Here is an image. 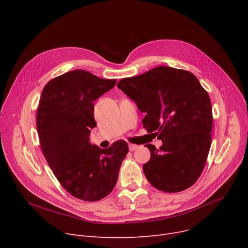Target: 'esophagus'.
Listing matches in <instances>:
<instances>
[{"mask_svg":"<svg viewBox=\"0 0 248 248\" xmlns=\"http://www.w3.org/2000/svg\"><path fill=\"white\" fill-rule=\"evenodd\" d=\"M137 148H138L137 145H132V144L128 145V149H129V151H131V152H134L135 150H137Z\"/></svg>","mask_w":248,"mask_h":248,"instance_id":"1","label":"esophagus"}]
</instances>
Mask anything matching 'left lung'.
Masks as SVG:
<instances>
[{"label": "left lung", "mask_w": 248, "mask_h": 248, "mask_svg": "<svg viewBox=\"0 0 248 248\" xmlns=\"http://www.w3.org/2000/svg\"><path fill=\"white\" fill-rule=\"evenodd\" d=\"M145 112L142 125L163 141L146 147L151 159L142 166L155 188L168 193L188 189L201 175L211 147L213 124L209 95L189 71L159 66L119 83Z\"/></svg>", "instance_id": "left-lung-1"}]
</instances>
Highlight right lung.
Segmentation results:
<instances>
[{"mask_svg":"<svg viewBox=\"0 0 248 248\" xmlns=\"http://www.w3.org/2000/svg\"><path fill=\"white\" fill-rule=\"evenodd\" d=\"M115 83L75 69L50 80L39 102L37 129L47 163L63 188L83 201H98L113 190L128 152L124 140L108 149L89 141L96 125L93 101Z\"/></svg>","mask_w":248,"mask_h":248,"instance_id":"1","label":"right lung"}]
</instances>
